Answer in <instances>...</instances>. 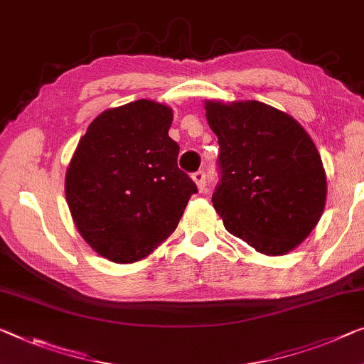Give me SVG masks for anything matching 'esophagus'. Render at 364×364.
Returning a JSON list of instances; mask_svg holds the SVG:
<instances>
[{
	"label": "esophagus",
	"instance_id": "esophagus-1",
	"mask_svg": "<svg viewBox=\"0 0 364 364\" xmlns=\"http://www.w3.org/2000/svg\"><path fill=\"white\" fill-rule=\"evenodd\" d=\"M192 178H193V182L197 183V187H198L200 192H203V190H205V182H206V176H205V172H203V171H197V172H193V174H192Z\"/></svg>",
	"mask_w": 364,
	"mask_h": 364
}]
</instances>
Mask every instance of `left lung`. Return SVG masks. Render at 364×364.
Segmentation results:
<instances>
[{
	"mask_svg": "<svg viewBox=\"0 0 364 364\" xmlns=\"http://www.w3.org/2000/svg\"><path fill=\"white\" fill-rule=\"evenodd\" d=\"M205 110L220 143L221 178L211 201L226 231L260 254H288L326 206L314 141L291 115L259 100H206Z\"/></svg>",
	"mask_w": 364,
	"mask_h": 364,
	"instance_id": "left-lung-1",
	"label": "left lung"
}]
</instances>
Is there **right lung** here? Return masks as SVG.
Segmentation results:
<instances>
[{"label": "right lung", "instance_id": "add662e5", "mask_svg": "<svg viewBox=\"0 0 364 364\" xmlns=\"http://www.w3.org/2000/svg\"><path fill=\"white\" fill-rule=\"evenodd\" d=\"M172 109L154 100L107 109L77 143L65 177L82 239L115 264L148 257L174 232L197 186L178 169Z\"/></svg>", "mask_w": 364, "mask_h": 364}]
</instances>
